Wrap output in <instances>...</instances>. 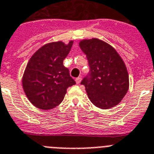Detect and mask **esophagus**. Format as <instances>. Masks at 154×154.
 <instances>
[{"label":"esophagus","instance_id":"obj_1","mask_svg":"<svg viewBox=\"0 0 154 154\" xmlns=\"http://www.w3.org/2000/svg\"><path fill=\"white\" fill-rule=\"evenodd\" d=\"M75 80H76V83H77V84H79L80 83V81H81V77H77Z\"/></svg>","mask_w":154,"mask_h":154}]
</instances>
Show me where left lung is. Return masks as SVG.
Here are the masks:
<instances>
[{
  "label": "left lung",
  "mask_w": 154,
  "mask_h": 154,
  "mask_svg": "<svg viewBox=\"0 0 154 154\" xmlns=\"http://www.w3.org/2000/svg\"><path fill=\"white\" fill-rule=\"evenodd\" d=\"M79 45L90 67L89 74L80 84L84 85L90 100L95 106L101 109L113 107L129 89L125 63L116 50L103 41L83 40Z\"/></svg>",
  "instance_id": "obj_1"
}]
</instances>
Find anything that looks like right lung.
I'll use <instances>...</instances> for the list:
<instances>
[{
    "label": "right lung",
    "mask_w": 154,
    "mask_h": 154,
    "mask_svg": "<svg viewBox=\"0 0 154 154\" xmlns=\"http://www.w3.org/2000/svg\"><path fill=\"white\" fill-rule=\"evenodd\" d=\"M73 41L45 44L29 60L22 79V85L30 103L42 110L56 107L63 101L67 89L76 84L63 64Z\"/></svg>",
    "instance_id": "1"
}]
</instances>
